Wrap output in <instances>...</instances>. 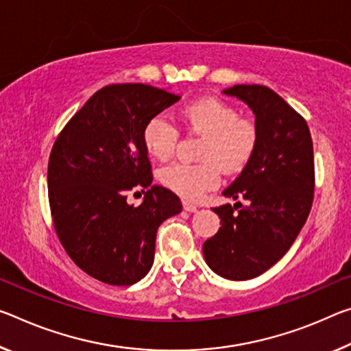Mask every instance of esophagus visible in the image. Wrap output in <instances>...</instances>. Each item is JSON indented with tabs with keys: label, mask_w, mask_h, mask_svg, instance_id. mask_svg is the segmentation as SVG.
<instances>
[{
	"label": "esophagus",
	"mask_w": 351,
	"mask_h": 351,
	"mask_svg": "<svg viewBox=\"0 0 351 351\" xmlns=\"http://www.w3.org/2000/svg\"><path fill=\"white\" fill-rule=\"evenodd\" d=\"M182 208H184L187 213H195L197 204H193L192 202H189V199H182Z\"/></svg>",
	"instance_id": "1"
}]
</instances>
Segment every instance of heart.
Returning <instances> with one entry per match:
<instances>
[{
  "label": "heart",
  "mask_w": 351,
  "mask_h": 351,
  "mask_svg": "<svg viewBox=\"0 0 351 351\" xmlns=\"http://www.w3.org/2000/svg\"><path fill=\"white\" fill-rule=\"evenodd\" d=\"M189 131L203 134L198 158L202 162H173L159 170V182L176 195L197 199L220 181V170L234 175L245 169L258 147V128L239 117L234 106L215 97H203L178 112ZM180 131L164 115H154L142 130L147 153L158 160L173 156Z\"/></svg>",
  "instance_id": "1"
}]
</instances>
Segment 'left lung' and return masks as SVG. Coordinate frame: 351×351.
Here are the masks:
<instances>
[{"instance_id": "left-lung-1", "label": "left lung", "mask_w": 351, "mask_h": 351, "mask_svg": "<svg viewBox=\"0 0 351 351\" xmlns=\"http://www.w3.org/2000/svg\"><path fill=\"white\" fill-rule=\"evenodd\" d=\"M223 92L252 108L259 137L252 160L223 191L237 203L213 209L221 226L203 254L217 275L242 281L276 264L302 231L314 199V149L306 120L271 88L239 84Z\"/></svg>"}]
</instances>
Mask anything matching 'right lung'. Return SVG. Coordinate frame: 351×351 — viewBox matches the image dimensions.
I'll use <instances>...</instances> for the list:
<instances>
[{
  "label": "right lung",
  "instance_id": "1",
  "mask_svg": "<svg viewBox=\"0 0 351 351\" xmlns=\"http://www.w3.org/2000/svg\"><path fill=\"white\" fill-rule=\"evenodd\" d=\"M180 97L147 84H109L93 93L56 138L48 160L53 225L73 263L112 286L141 281L153 265L156 232L181 213L180 198L153 186L142 130ZM146 193L142 205L127 193ZM138 193V192H137Z\"/></svg>",
  "mask_w": 351,
  "mask_h": 351
}]
</instances>
